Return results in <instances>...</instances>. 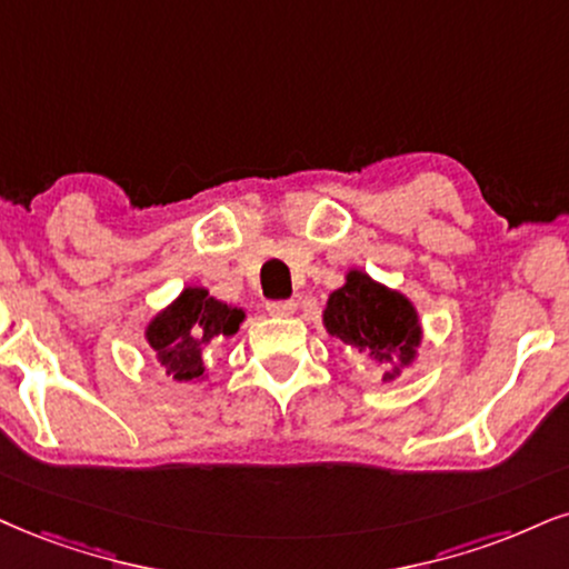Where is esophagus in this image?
Segmentation results:
<instances>
[{
  "instance_id": "1",
  "label": "esophagus",
  "mask_w": 569,
  "mask_h": 569,
  "mask_svg": "<svg viewBox=\"0 0 569 569\" xmlns=\"http://www.w3.org/2000/svg\"><path fill=\"white\" fill-rule=\"evenodd\" d=\"M296 300H269L266 303V311H269V317H277V319H284V317H292L296 313Z\"/></svg>"
}]
</instances>
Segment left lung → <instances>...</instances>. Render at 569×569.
<instances>
[{
  "label": "left lung",
  "mask_w": 569,
  "mask_h": 569,
  "mask_svg": "<svg viewBox=\"0 0 569 569\" xmlns=\"http://www.w3.org/2000/svg\"><path fill=\"white\" fill-rule=\"evenodd\" d=\"M325 327L350 350L390 367L385 382L411 367L422 342V325L411 300L359 269L348 271L346 284L329 296Z\"/></svg>",
  "instance_id": "left-lung-1"
}]
</instances>
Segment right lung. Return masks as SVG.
<instances>
[{
    "mask_svg": "<svg viewBox=\"0 0 569 569\" xmlns=\"http://www.w3.org/2000/svg\"><path fill=\"white\" fill-rule=\"evenodd\" d=\"M242 319V308L210 298L206 287H184L181 296L147 325L144 338L168 377L198 382L206 377V350L234 338Z\"/></svg>",
    "mask_w": 569,
    "mask_h": 569,
    "instance_id": "1",
    "label": "right lung"
}]
</instances>
